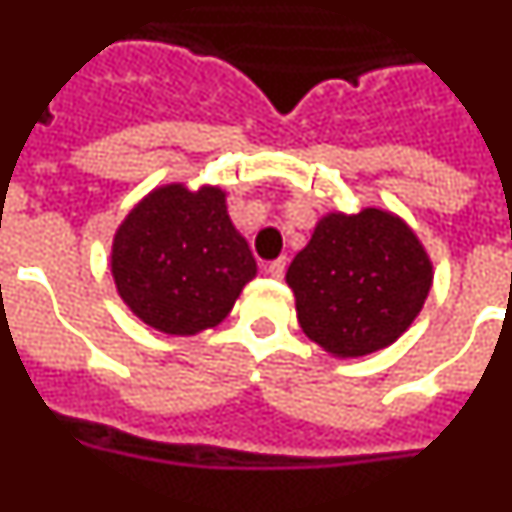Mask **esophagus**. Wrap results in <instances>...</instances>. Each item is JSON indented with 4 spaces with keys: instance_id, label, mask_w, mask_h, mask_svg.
<instances>
[{
    "instance_id": "34e87169",
    "label": "esophagus",
    "mask_w": 512,
    "mask_h": 512,
    "mask_svg": "<svg viewBox=\"0 0 512 512\" xmlns=\"http://www.w3.org/2000/svg\"><path fill=\"white\" fill-rule=\"evenodd\" d=\"M266 271H269V274H271V277H274V279H284V271H287V261H284V259L271 261V264L266 266Z\"/></svg>"
}]
</instances>
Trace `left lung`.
I'll use <instances>...</instances> for the list:
<instances>
[{
	"label": "left lung",
	"instance_id": "left-lung-1",
	"mask_svg": "<svg viewBox=\"0 0 512 512\" xmlns=\"http://www.w3.org/2000/svg\"><path fill=\"white\" fill-rule=\"evenodd\" d=\"M297 320L310 341L341 359L374 354L410 328L433 266L418 235L392 212H330L287 269Z\"/></svg>",
	"mask_w": 512,
	"mask_h": 512
}]
</instances>
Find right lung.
<instances>
[{"label":"right lung","mask_w":512,"mask_h":512,"mask_svg":"<svg viewBox=\"0 0 512 512\" xmlns=\"http://www.w3.org/2000/svg\"><path fill=\"white\" fill-rule=\"evenodd\" d=\"M112 277L143 323L169 336H194L228 318L256 277V261L230 223L223 189L166 184L117 228Z\"/></svg>","instance_id":"add662e5"}]
</instances>
